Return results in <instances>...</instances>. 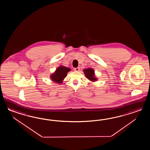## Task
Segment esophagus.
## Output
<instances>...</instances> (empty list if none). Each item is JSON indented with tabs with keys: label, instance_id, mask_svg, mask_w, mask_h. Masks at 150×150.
Returning a JSON list of instances; mask_svg holds the SVG:
<instances>
[{
	"label": "esophagus",
	"instance_id": "esophagus-1",
	"mask_svg": "<svg viewBox=\"0 0 150 150\" xmlns=\"http://www.w3.org/2000/svg\"><path fill=\"white\" fill-rule=\"evenodd\" d=\"M74 71H79L80 70V68H74Z\"/></svg>",
	"mask_w": 150,
	"mask_h": 150
}]
</instances>
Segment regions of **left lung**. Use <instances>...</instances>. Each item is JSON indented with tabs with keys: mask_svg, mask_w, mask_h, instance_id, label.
<instances>
[{
	"mask_svg": "<svg viewBox=\"0 0 150 150\" xmlns=\"http://www.w3.org/2000/svg\"><path fill=\"white\" fill-rule=\"evenodd\" d=\"M83 71L87 79H88L90 81H96L97 80V79L95 77V71L93 69H85Z\"/></svg>",
	"mask_w": 150,
	"mask_h": 150,
	"instance_id": "8db88e82",
	"label": "left lung"
}]
</instances>
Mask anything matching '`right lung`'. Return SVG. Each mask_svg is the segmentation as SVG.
<instances>
[{
    "mask_svg": "<svg viewBox=\"0 0 150 150\" xmlns=\"http://www.w3.org/2000/svg\"><path fill=\"white\" fill-rule=\"evenodd\" d=\"M71 70L64 66H60L56 69L55 71L50 75V79L53 81L58 83H62L63 80L67 76V74Z\"/></svg>",
    "mask_w": 150,
    "mask_h": 150,
    "instance_id": "1",
    "label": "right lung"
}]
</instances>
